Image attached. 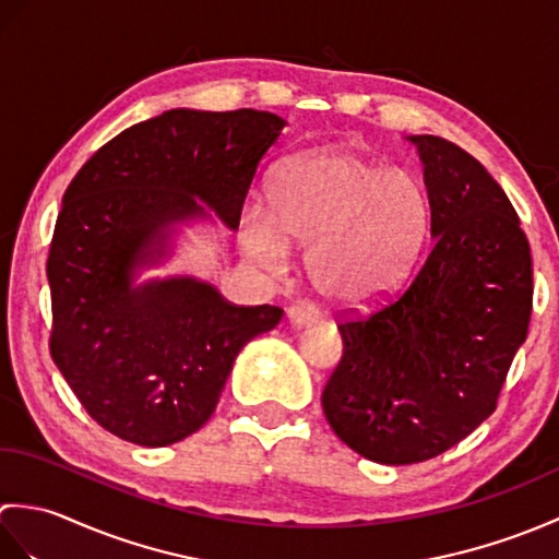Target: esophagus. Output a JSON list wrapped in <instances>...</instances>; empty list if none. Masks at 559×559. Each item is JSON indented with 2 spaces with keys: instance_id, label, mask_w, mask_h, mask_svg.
Returning <instances> with one entry per match:
<instances>
[{
  "instance_id": "esophagus-1",
  "label": "esophagus",
  "mask_w": 559,
  "mask_h": 559,
  "mask_svg": "<svg viewBox=\"0 0 559 559\" xmlns=\"http://www.w3.org/2000/svg\"><path fill=\"white\" fill-rule=\"evenodd\" d=\"M288 319L295 326H305V324L317 322V312H314V307H310L307 302H298L288 310Z\"/></svg>"
}]
</instances>
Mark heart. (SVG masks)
Returning <instances> with one entry per match:
<instances>
[{"label":"heart","instance_id":"obj_1","mask_svg":"<svg viewBox=\"0 0 559 559\" xmlns=\"http://www.w3.org/2000/svg\"><path fill=\"white\" fill-rule=\"evenodd\" d=\"M427 228L430 197L418 175L350 148H324L281 165L269 211L242 213L240 240L269 269L286 259L288 245L307 247L305 276L319 298L362 310L403 281Z\"/></svg>","mask_w":559,"mask_h":559}]
</instances>
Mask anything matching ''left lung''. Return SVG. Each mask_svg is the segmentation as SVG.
<instances>
[{"instance_id": "obj_1", "label": "left lung", "mask_w": 559, "mask_h": 559, "mask_svg": "<svg viewBox=\"0 0 559 559\" xmlns=\"http://www.w3.org/2000/svg\"><path fill=\"white\" fill-rule=\"evenodd\" d=\"M411 139L432 242L399 293L338 319L322 391L341 442L389 466L439 456L495 413L533 310L531 247L504 189L451 141Z\"/></svg>"}]
</instances>
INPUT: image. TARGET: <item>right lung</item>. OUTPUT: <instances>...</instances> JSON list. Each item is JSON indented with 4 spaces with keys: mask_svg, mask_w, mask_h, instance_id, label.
<instances>
[{
    "mask_svg": "<svg viewBox=\"0 0 559 559\" xmlns=\"http://www.w3.org/2000/svg\"><path fill=\"white\" fill-rule=\"evenodd\" d=\"M283 124L252 108L168 110L110 139L67 187L47 254L50 355L103 430L141 447L197 432L237 353L281 322V307L230 305L192 278H132L170 223L204 213L194 195L240 225Z\"/></svg>",
    "mask_w": 559,
    "mask_h": 559,
    "instance_id": "right-lung-1",
    "label": "right lung"
}]
</instances>
